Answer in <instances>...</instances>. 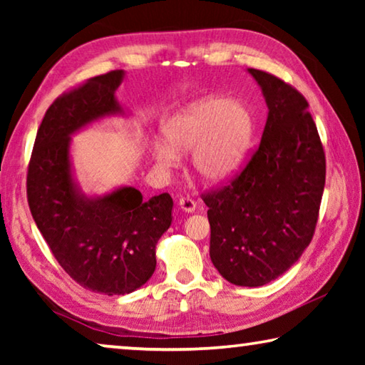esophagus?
Returning <instances> with one entry per match:
<instances>
[{"label": "esophagus", "instance_id": "esophagus-1", "mask_svg": "<svg viewBox=\"0 0 365 365\" xmlns=\"http://www.w3.org/2000/svg\"><path fill=\"white\" fill-rule=\"evenodd\" d=\"M178 206H180V209H183L185 212H193L196 209V201L190 196H182L180 200H178Z\"/></svg>", "mask_w": 365, "mask_h": 365}]
</instances>
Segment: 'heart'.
I'll return each mask as SVG.
<instances>
[{
  "mask_svg": "<svg viewBox=\"0 0 365 365\" xmlns=\"http://www.w3.org/2000/svg\"><path fill=\"white\" fill-rule=\"evenodd\" d=\"M255 122L250 109L225 98L196 101L164 123L169 145L154 143L158 165L174 168L176 151H193V169L202 180L222 182L242 165L250 150Z\"/></svg>",
  "mask_w": 365,
  "mask_h": 365,
  "instance_id": "b5f03b06",
  "label": "heart"
}]
</instances>
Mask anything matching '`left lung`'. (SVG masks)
<instances>
[{
  "mask_svg": "<svg viewBox=\"0 0 365 365\" xmlns=\"http://www.w3.org/2000/svg\"><path fill=\"white\" fill-rule=\"evenodd\" d=\"M269 108L261 143L245 168L202 193L209 255L233 285L262 287L292 267L316 232L325 153L309 103L269 72L248 69Z\"/></svg>",
  "mask_w": 365,
  "mask_h": 365,
  "instance_id": "left-lung-1",
  "label": "left lung"
}]
</instances>
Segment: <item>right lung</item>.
Masks as SVG:
<instances>
[{"label":"right lung","instance_id":"obj_1","mask_svg":"<svg viewBox=\"0 0 365 365\" xmlns=\"http://www.w3.org/2000/svg\"><path fill=\"white\" fill-rule=\"evenodd\" d=\"M123 78L110 71L61 95L36 132L27 172L30 212L53 256L90 292L127 294L151 279L156 245L172 222L169 193L143 200L132 187L103 197L80 195L71 175V135L120 113L114 91Z\"/></svg>","mask_w":365,"mask_h":365}]
</instances>
